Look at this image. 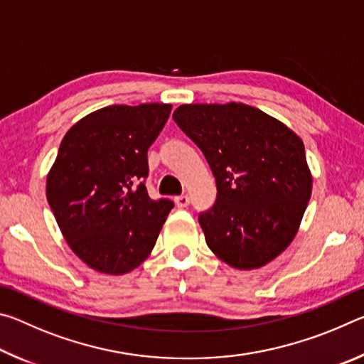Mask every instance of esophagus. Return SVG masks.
Instances as JSON below:
<instances>
[{
  "instance_id": "obj_1",
  "label": "esophagus",
  "mask_w": 364,
  "mask_h": 364,
  "mask_svg": "<svg viewBox=\"0 0 364 364\" xmlns=\"http://www.w3.org/2000/svg\"><path fill=\"white\" fill-rule=\"evenodd\" d=\"M175 204H176V207H180V208L188 207L189 205V197L188 196H178L175 199Z\"/></svg>"
}]
</instances>
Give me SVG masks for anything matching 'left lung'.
Segmentation results:
<instances>
[{
	"label": "left lung",
	"instance_id": "8db88e82",
	"mask_svg": "<svg viewBox=\"0 0 364 364\" xmlns=\"http://www.w3.org/2000/svg\"><path fill=\"white\" fill-rule=\"evenodd\" d=\"M173 120L199 146L217 181V200L199 215L220 260L255 269L292 242L311 196L304 141L242 102L183 104Z\"/></svg>",
	"mask_w": 364,
	"mask_h": 364
}]
</instances>
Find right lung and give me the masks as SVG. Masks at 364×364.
Wrapping results in <instances>:
<instances>
[{"label":"right lung","instance_id":"add662e5","mask_svg":"<svg viewBox=\"0 0 364 364\" xmlns=\"http://www.w3.org/2000/svg\"><path fill=\"white\" fill-rule=\"evenodd\" d=\"M171 104L107 106L65 133L46 178L59 230L80 260L104 274L138 268L173 208L147 196V149Z\"/></svg>","mask_w":364,"mask_h":364}]
</instances>
